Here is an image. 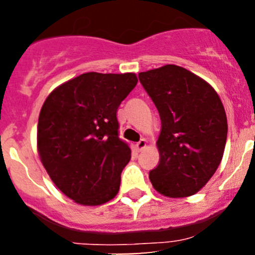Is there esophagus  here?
Masks as SVG:
<instances>
[{"label": "esophagus", "instance_id": "obj_1", "mask_svg": "<svg viewBox=\"0 0 255 255\" xmlns=\"http://www.w3.org/2000/svg\"><path fill=\"white\" fill-rule=\"evenodd\" d=\"M136 148H137V151H141L142 148H145L146 147V139H140L139 141L136 142Z\"/></svg>", "mask_w": 255, "mask_h": 255}]
</instances>
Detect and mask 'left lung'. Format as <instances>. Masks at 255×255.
Instances as JSON below:
<instances>
[{
    "label": "left lung",
    "instance_id": "left-lung-1",
    "mask_svg": "<svg viewBox=\"0 0 255 255\" xmlns=\"http://www.w3.org/2000/svg\"><path fill=\"white\" fill-rule=\"evenodd\" d=\"M159 113V163L150 181L165 197L195 194L217 170L228 122L221 98L206 81L175 64L139 73Z\"/></svg>",
    "mask_w": 255,
    "mask_h": 255
}]
</instances>
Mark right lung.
I'll return each mask as SVG.
<instances>
[{
  "instance_id": "right-lung-1",
  "label": "right lung",
  "mask_w": 255,
  "mask_h": 255,
  "mask_svg": "<svg viewBox=\"0 0 255 255\" xmlns=\"http://www.w3.org/2000/svg\"><path fill=\"white\" fill-rule=\"evenodd\" d=\"M137 83L134 73L90 72L55 89L38 119L40 160L56 187L87 206L119 193L130 148L119 137L116 113Z\"/></svg>"
}]
</instances>
